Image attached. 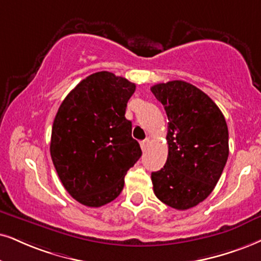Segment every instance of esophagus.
I'll use <instances>...</instances> for the list:
<instances>
[{"mask_svg":"<svg viewBox=\"0 0 261 261\" xmlns=\"http://www.w3.org/2000/svg\"><path fill=\"white\" fill-rule=\"evenodd\" d=\"M148 142H149V140H148V138H147V140H144V141H142L141 142V148H142V150H144V149H146V148H147V146H148Z\"/></svg>","mask_w":261,"mask_h":261,"instance_id":"1","label":"esophagus"}]
</instances>
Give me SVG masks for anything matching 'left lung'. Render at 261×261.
<instances>
[{
  "instance_id": "1",
  "label": "left lung",
  "mask_w": 261,
  "mask_h": 261,
  "mask_svg": "<svg viewBox=\"0 0 261 261\" xmlns=\"http://www.w3.org/2000/svg\"><path fill=\"white\" fill-rule=\"evenodd\" d=\"M169 118V155L165 166L151 173L161 202L184 211L212 193L229 156V131L218 106L199 88L184 81L150 88Z\"/></svg>"
}]
</instances>
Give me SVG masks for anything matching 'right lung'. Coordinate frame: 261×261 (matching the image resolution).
<instances>
[{"mask_svg": "<svg viewBox=\"0 0 261 261\" xmlns=\"http://www.w3.org/2000/svg\"><path fill=\"white\" fill-rule=\"evenodd\" d=\"M136 85L102 71L72 90L51 128L50 155L62 186L78 202L101 207L119 196L124 177L140 159V144L125 118Z\"/></svg>", "mask_w": 261, "mask_h": 261, "instance_id": "right-lung-1", "label": "right lung"}]
</instances>
